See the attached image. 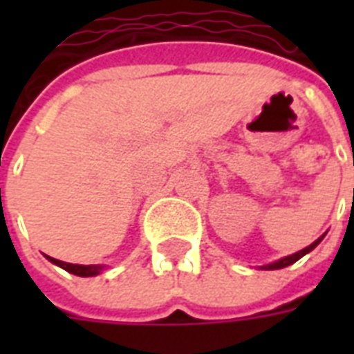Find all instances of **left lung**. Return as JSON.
<instances>
[{
    "label": "left lung",
    "instance_id": "obj_1",
    "mask_svg": "<svg viewBox=\"0 0 354 354\" xmlns=\"http://www.w3.org/2000/svg\"><path fill=\"white\" fill-rule=\"evenodd\" d=\"M327 235V233H324L322 236H318L316 241L310 244V246L307 248H303V250H299V252L296 253H292V255H286V257L279 259V261H274V263H270V264H264V266H259V270H279V268H286V266H290V264H294L296 261H299V259L303 257V255H307V253H310L314 250V248L318 246L319 242L324 241V236Z\"/></svg>",
    "mask_w": 354,
    "mask_h": 354
}]
</instances>
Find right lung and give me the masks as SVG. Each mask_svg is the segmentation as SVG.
<instances>
[{"label":"right lung","mask_w":354,"mask_h":354,"mask_svg":"<svg viewBox=\"0 0 354 354\" xmlns=\"http://www.w3.org/2000/svg\"><path fill=\"white\" fill-rule=\"evenodd\" d=\"M47 261H51L53 264H57L60 268H64L66 272L73 275H79V277H93V275H99L102 270L106 268L104 264H71V263H64V261H58L55 257H49L46 255Z\"/></svg>","instance_id":"right-lung-1"}]
</instances>
